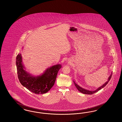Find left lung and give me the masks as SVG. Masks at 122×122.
Instances as JSON below:
<instances>
[{
  "label": "left lung",
  "mask_w": 122,
  "mask_h": 122,
  "mask_svg": "<svg viewBox=\"0 0 122 122\" xmlns=\"http://www.w3.org/2000/svg\"><path fill=\"white\" fill-rule=\"evenodd\" d=\"M112 72L110 76H109V77H108V80L107 81H106V83H105L101 87H99L98 88H97V90H95V91H89V90H88L86 89H85L84 88H83L82 87H81L80 86H79L78 85H77L76 82H75V81H74V83L76 86V88L78 90V91L81 92V93H83V94H89V95H92V94H93L94 93H96L98 91L101 90L102 88H103V87H104L107 85V84L108 83V82L110 80L111 78L112 77Z\"/></svg>",
  "instance_id": "1"
}]
</instances>
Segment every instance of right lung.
<instances>
[{
  "label": "right lung",
  "mask_w": 122,
  "mask_h": 122,
  "mask_svg": "<svg viewBox=\"0 0 122 122\" xmlns=\"http://www.w3.org/2000/svg\"><path fill=\"white\" fill-rule=\"evenodd\" d=\"M16 59L19 81L23 86L35 94H42L48 92L53 86L58 71L62 67L60 64L53 65L48 68L41 75L36 76L25 70L21 53L18 54Z\"/></svg>",
  "instance_id": "add662e5"
}]
</instances>
